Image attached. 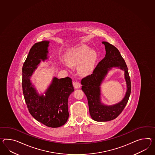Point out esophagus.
I'll list each match as a JSON object with an SVG mask.
<instances>
[{"mask_svg":"<svg viewBox=\"0 0 155 155\" xmlns=\"http://www.w3.org/2000/svg\"><path fill=\"white\" fill-rule=\"evenodd\" d=\"M73 84L75 88H79L81 87V84L78 81H74L73 82Z\"/></svg>","mask_w":155,"mask_h":155,"instance_id":"34e87169","label":"esophagus"}]
</instances>
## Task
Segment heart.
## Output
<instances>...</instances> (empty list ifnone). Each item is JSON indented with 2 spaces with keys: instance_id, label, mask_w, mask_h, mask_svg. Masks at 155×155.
<instances>
[{
  "instance_id": "heart-1",
  "label": "heart",
  "mask_w": 155,
  "mask_h": 155,
  "mask_svg": "<svg viewBox=\"0 0 155 155\" xmlns=\"http://www.w3.org/2000/svg\"><path fill=\"white\" fill-rule=\"evenodd\" d=\"M88 50L85 45L71 50L65 57V61L71 65L78 64V70L82 74H88L91 72L97 60V54L94 50Z\"/></svg>"
}]
</instances>
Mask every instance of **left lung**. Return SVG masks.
<instances>
[{"mask_svg":"<svg viewBox=\"0 0 155 155\" xmlns=\"http://www.w3.org/2000/svg\"><path fill=\"white\" fill-rule=\"evenodd\" d=\"M102 43L105 45V57L98 63L91 74L84 77L81 81L82 90L87 96L90 115L97 121H107L117 118L124 109L131 92L130 79L124 59L115 46L107 42ZM114 66L125 71L127 90L121 102L114 106H104L100 101V85L108 71Z\"/></svg>","mask_w":155,"mask_h":155,"instance_id":"left-lung-1","label":"left lung"}]
</instances>
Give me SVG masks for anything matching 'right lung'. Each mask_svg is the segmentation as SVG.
<instances>
[{
	"instance_id": "obj_1",
	"label": "right lung",
	"mask_w": 155,
	"mask_h": 155,
	"mask_svg": "<svg viewBox=\"0 0 155 155\" xmlns=\"http://www.w3.org/2000/svg\"><path fill=\"white\" fill-rule=\"evenodd\" d=\"M49 42L35 43L31 48L22 67L23 94L31 115L38 121L47 127L57 128L65 124L69 117L68 100L74 91L71 78H53L45 92V96H38L31 83L30 78L41 61L48 59Z\"/></svg>"
}]
</instances>
